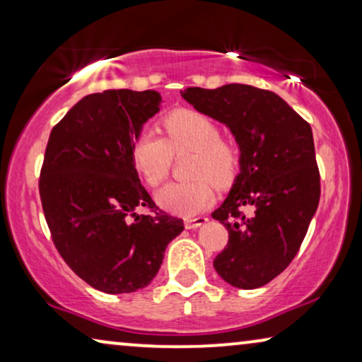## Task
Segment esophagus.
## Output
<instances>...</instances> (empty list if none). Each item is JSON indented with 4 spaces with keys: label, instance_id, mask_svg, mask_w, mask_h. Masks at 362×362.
I'll use <instances>...</instances> for the list:
<instances>
[{
    "label": "esophagus",
    "instance_id": "1",
    "mask_svg": "<svg viewBox=\"0 0 362 362\" xmlns=\"http://www.w3.org/2000/svg\"><path fill=\"white\" fill-rule=\"evenodd\" d=\"M207 222V217L199 216V217H186L185 219V227L186 229H196V227L204 226Z\"/></svg>",
    "mask_w": 362,
    "mask_h": 362
}]
</instances>
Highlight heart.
I'll use <instances>...</instances> for the list:
<instances>
[{
	"instance_id": "b5f03b06",
	"label": "heart",
	"mask_w": 362,
	"mask_h": 362,
	"mask_svg": "<svg viewBox=\"0 0 362 362\" xmlns=\"http://www.w3.org/2000/svg\"><path fill=\"white\" fill-rule=\"evenodd\" d=\"M168 138L145 130L132 143V161L146 185L158 186L166 180L173 163V151H194L187 182H171L158 191L156 201L163 209L177 216H194L214 201L211 181L229 186L240 163L239 146L222 140L217 123L204 113L177 108L163 118Z\"/></svg>"
}]
</instances>
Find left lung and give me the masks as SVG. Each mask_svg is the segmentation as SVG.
I'll use <instances>...</instances> for the list:
<instances>
[{
	"label": "left lung",
	"instance_id": "8db88e82",
	"mask_svg": "<svg viewBox=\"0 0 362 362\" xmlns=\"http://www.w3.org/2000/svg\"><path fill=\"white\" fill-rule=\"evenodd\" d=\"M181 95L224 123L239 145L240 173L212 212L229 230L214 269L232 286L259 288L290 265L318 209L313 132L284 98L264 88L227 83L214 90L189 87Z\"/></svg>",
	"mask_w": 362,
	"mask_h": 362
}]
</instances>
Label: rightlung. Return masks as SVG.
<instances>
[{"mask_svg": "<svg viewBox=\"0 0 362 362\" xmlns=\"http://www.w3.org/2000/svg\"><path fill=\"white\" fill-rule=\"evenodd\" d=\"M156 90L90 93L52 128L39 194L54 245L83 281L103 293L150 285L182 219L156 212L132 161V143L155 113ZM136 206L156 214L136 215Z\"/></svg>", "mask_w": 362, "mask_h": 362, "instance_id": "right-lung-1", "label": "right lung"}]
</instances>
